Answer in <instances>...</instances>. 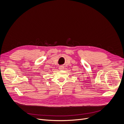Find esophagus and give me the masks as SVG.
I'll return each mask as SVG.
<instances>
[{"label": "esophagus", "mask_w": 124, "mask_h": 124, "mask_svg": "<svg viewBox=\"0 0 124 124\" xmlns=\"http://www.w3.org/2000/svg\"><path fill=\"white\" fill-rule=\"evenodd\" d=\"M64 68V66H60V67H59V69L60 70H63Z\"/></svg>", "instance_id": "esophagus-1"}]
</instances>
